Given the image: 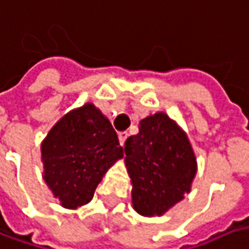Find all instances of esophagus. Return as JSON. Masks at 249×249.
<instances>
[{"label": "esophagus", "instance_id": "1", "mask_svg": "<svg viewBox=\"0 0 249 249\" xmlns=\"http://www.w3.org/2000/svg\"><path fill=\"white\" fill-rule=\"evenodd\" d=\"M126 138H128V132H120L118 134V139H120V143H121V146H124L125 141H126Z\"/></svg>", "mask_w": 249, "mask_h": 249}]
</instances>
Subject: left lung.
<instances>
[{
	"mask_svg": "<svg viewBox=\"0 0 249 249\" xmlns=\"http://www.w3.org/2000/svg\"><path fill=\"white\" fill-rule=\"evenodd\" d=\"M124 151L132 206L139 214L162 215L190 192L196 156L187 135L165 112L141 120L139 132L125 141Z\"/></svg>",
	"mask_w": 249,
	"mask_h": 249,
	"instance_id": "8db88e82",
	"label": "left lung"
}]
</instances>
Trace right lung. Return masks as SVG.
Masks as SVG:
<instances>
[{"label": "right lung", "instance_id": "add662e5", "mask_svg": "<svg viewBox=\"0 0 249 249\" xmlns=\"http://www.w3.org/2000/svg\"><path fill=\"white\" fill-rule=\"evenodd\" d=\"M40 152L43 179L66 209L87 204L106 172L124 156L108 118L91 103L53 125Z\"/></svg>", "mask_w": 249, "mask_h": 249}]
</instances>
